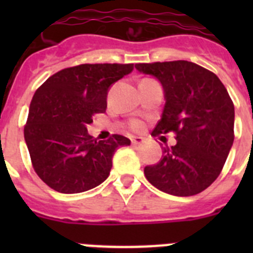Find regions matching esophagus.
<instances>
[{"instance_id":"esophagus-1","label":"esophagus","mask_w":253,"mask_h":253,"mask_svg":"<svg viewBox=\"0 0 253 253\" xmlns=\"http://www.w3.org/2000/svg\"><path fill=\"white\" fill-rule=\"evenodd\" d=\"M130 140L133 146H139V144H142V143L144 142V139H143L142 137H131Z\"/></svg>"}]
</instances>
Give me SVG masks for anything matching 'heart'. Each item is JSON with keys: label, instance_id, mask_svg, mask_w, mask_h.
I'll return each instance as SVG.
<instances>
[{"label": "heart", "instance_id": "b5f03b06", "mask_svg": "<svg viewBox=\"0 0 253 253\" xmlns=\"http://www.w3.org/2000/svg\"><path fill=\"white\" fill-rule=\"evenodd\" d=\"M129 126H130L131 130L139 131V130H142L143 124H142V122H139V120H131V122L129 123Z\"/></svg>", "mask_w": 253, "mask_h": 253}]
</instances>
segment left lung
<instances>
[{
	"instance_id": "8db88e82",
	"label": "left lung",
	"mask_w": 253,
	"mask_h": 253,
	"mask_svg": "<svg viewBox=\"0 0 253 253\" xmlns=\"http://www.w3.org/2000/svg\"><path fill=\"white\" fill-rule=\"evenodd\" d=\"M135 68L162 84L166 104L153 137L173 131L175 146L144 167L147 180L163 193L193 196L222 172L234 140V105L222 81L187 60L138 63Z\"/></svg>"
}]
</instances>
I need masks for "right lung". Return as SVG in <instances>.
<instances>
[{
    "label": "right lung",
    "mask_w": 253,
    "mask_h": 253,
    "mask_svg": "<svg viewBox=\"0 0 253 253\" xmlns=\"http://www.w3.org/2000/svg\"><path fill=\"white\" fill-rule=\"evenodd\" d=\"M134 64H80L54 73L35 91L24 128L37 175L62 194L84 193L104 182L113 156L130 140L114 134L97 140L87 133L96 114L105 113L107 91Z\"/></svg>",
    "instance_id": "obj_1"
}]
</instances>
